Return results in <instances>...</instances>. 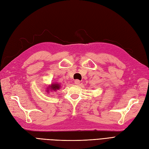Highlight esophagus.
Instances as JSON below:
<instances>
[{"instance_id": "1", "label": "esophagus", "mask_w": 149, "mask_h": 149, "mask_svg": "<svg viewBox=\"0 0 149 149\" xmlns=\"http://www.w3.org/2000/svg\"><path fill=\"white\" fill-rule=\"evenodd\" d=\"M74 82H75V84L78 85V84H80V81H79V80H78V79H76V80H75Z\"/></svg>"}]
</instances>
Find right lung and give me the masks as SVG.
Returning a JSON list of instances; mask_svg holds the SVG:
<instances>
[{
    "label": "right lung",
    "instance_id": "add662e5",
    "mask_svg": "<svg viewBox=\"0 0 149 149\" xmlns=\"http://www.w3.org/2000/svg\"><path fill=\"white\" fill-rule=\"evenodd\" d=\"M49 87L51 88L50 90L56 91L57 89L58 90L60 89V85H59V84H52L51 86ZM47 92H48V90H47Z\"/></svg>",
    "mask_w": 149,
    "mask_h": 149
}]
</instances>
